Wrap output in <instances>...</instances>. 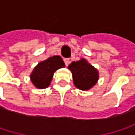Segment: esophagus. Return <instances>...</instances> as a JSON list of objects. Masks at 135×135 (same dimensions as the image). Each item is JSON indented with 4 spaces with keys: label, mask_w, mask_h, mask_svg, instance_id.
<instances>
[{
    "label": "esophagus",
    "mask_w": 135,
    "mask_h": 135,
    "mask_svg": "<svg viewBox=\"0 0 135 135\" xmlns=\"http://www.w3.org/2000/svg\"><path fill=\"white\" fill-rule=\"evenodd\" d=\"M64 62H65L66 66H67L70 63V59H64Z\"/></svg>",
    "instance_id": "34e87169"
}]
</instances>
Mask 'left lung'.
Wrapping results in <instances>:
<instances>
[{"label":"left lung","instance_id":"1","mask_svg":"<svg viewBox=\"0 0 135 135\" xmlns=\"http://www.w3.org/2000/svg\"><path fill=\"white\" fill-rule=\"evenodd\" d=\"M68 69L72 73L74 85L80 90H90L98 83L99 79L98 69L85 59L73 62L68 66Z\"/></svg>","mask_w":135,"mask_h":135}]
</instances>
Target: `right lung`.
I'll return each mask as SVG.
<instances>
[{"label":"right lung","mask_w":135,"mask_h":135,"mask_svg":"<svg viewBox=\"0 0 135 135\" xmlns=\"http://www.w3.org/2000/svg\"><path fill=\"white\" fill-rule=\"evenodd\" d=\"M66 66L62 59L59 55H54L39 62L30 73V80L35 88L38 89L47 88L52 79L54 73L59 69Z\"/></svg>","instance_id":"1"}]
</instances>
